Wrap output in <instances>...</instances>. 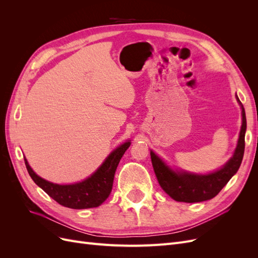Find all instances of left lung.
Wrapping results in <instances>:
<instances>
[{
  "mask_svg": "<svg viewBox=\"0 0 258 258\" xmlns=\"http://www.w3.org/2000/svg\"><path fill=\"white\" fill-rule=\"evenodd\" d=\"M238 102L241 104L239 99ZM241 107L242 126L235 154L222 169L215 171L213 173L208 175H198L186 172H174L166 166L165 162L160 158L151 152V158L156 177H157L161 188L171 198L175 201L187 202V204L210 200L214 198L222 190L223 187L229 182V179L237 173L244 154V136L246 130L245 112L242 104Z\"/></svg>",
  "mask_w": 258,
  "mask_h": 258,
  "instance_id": "left-lung-1",
  "label": "left lung"
}]
</instances>
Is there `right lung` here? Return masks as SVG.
Masks as SVG:
<instances>
[{"instance_id":"1","label":"right lung","mask_w":258,"mask_h":258,"mask_svg":"<svg viewBox=\"0 0 258 258\" xmlns=\"http://www.w3.org/2000/svg\"><path fill=\"white\" fill-rule=\"evenodd\" d=\"M129 146L130 142H126L117 147L90 177L72 185H59L46 181L31 169L27 159H25V163L34 183L59 205L71 209L96 208L103 204L110 196L115 171Z\"/></svg>"}]
</instances>
